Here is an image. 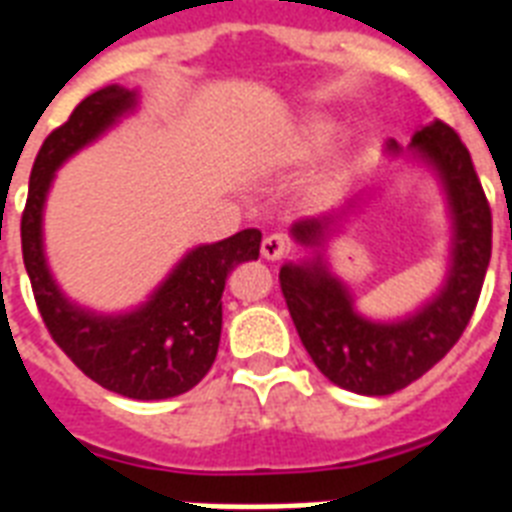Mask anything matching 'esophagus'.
<instances>
[{
    "label": "esophagus",
    "mask_w": 512,
    "mask_h": 512,
    "mask_svg": "<svg viewBox=\"0 0 512 512\" xmlns=\"http://www.w3.org/2000/svg\"><path fill=\"white\" fill-rule=\"evenodd\" d=\"M265 260H281V257L289 255V241L281 236V233H271V236H265L263 247H260Z\"/></svg>",
    "instance_id": "34e87169"
}]
</instances>
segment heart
<instances>
[{"instance_id": "1", "label": "heart", "mask_w": 512, "mask_h": 512, "mask_svg": "<svg viewBox=\"0 0 512 512\" xmlns=\"http://www.w3.org/2000/svg\"><path fill=\"white\" fill-rule=\"evenodd\" d=\"M340 124L332 116L324 114H311L303 116L300 122L289 124L287 130L281 132L276 143L271 146L265 164L273 170H297L311 164L313 159H319L327 146L335 140ZM358 167V146L356 143H340L332 148L311 177L303 185V199L308 207H327L342 191L348 188L353 180V172Z\"/></svg>"}]
</instances>
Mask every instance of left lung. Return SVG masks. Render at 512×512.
Instances as JSON below:
<instances>
[{
	"label": "left lung",
	"mask_w": 512,
	"mask_h": 512,
	"mask_svg": "<svg viewBox=\"0 0 512 512\" xmlns=\"http://www.w3.org/2000/svg\"><path fill=\"white\" fill-rule=\"evenodd\" d=\"M388 154L420 164L438 180L449 217V255L441 287L398 319L358 311L356 295L329 268V241L340 236L364 196L327 217L300 220L289 236L305 255L281 265L289 316L308 356L329 382L358 396H390L420 380L468 327L492 257V212L468 148L444 122L417 127L409 146L390 140Z\"/></svg>",
	"instance_id": "8db88e82"
}]
</instances>
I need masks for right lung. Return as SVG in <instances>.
I'll return each instance as SVG.
<instances>
[{
    "label": "right lung",
    "mask_w": 512,
    "mask_h": 512,
    "mask_svg": "<svg viewBox=\"0 0 512 512\" xmlns=\"http://www.w3.org/2000/svg\"><path fill=\"white\" fill-rule=\"evenodd\" d=\"M140 106V92L108 84L50 132L36 156L20 220L23 263L52 340L90 380L138 401L180 396L215 364L223 329V289L236 265L257 260L260 231L244 228L185 252L159 287L127 311L84 308L60 289L44 252V207L55 172Z\"/></svg>",
    "instance_id": "obj_1"
}]
</instances>
